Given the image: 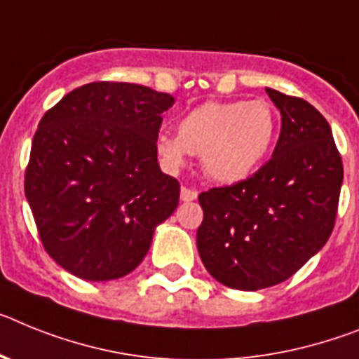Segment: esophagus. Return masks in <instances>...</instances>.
I'll list each match as a JSON object with an SVG mask.
<instances>
[{
    "label": "esophagus",
    "mask_w": 359,
    "mask_h": 359,
    "mask_svg": "<svg viewBox=\"0 0 359 359\" xmlns=\"http://www.w3.org/2000/svg\"><path fill=\"white\" fill-rule=\"evenodd\" d=\"M197 189L193 188H188V186H182V189H180V201L184 202H191L197 198Z\"/></svg>",
    "instance_id": "34e87169"
}]
</instances>
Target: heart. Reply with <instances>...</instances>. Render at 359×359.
Here are the masks:
<instances>
[{"label": "heart", "mask_w": 359, "mask_h": 359, "mask_svg": "<svg viewBox=\"0 0 359 359\" xmlns=\"http://www.w3.org/2000/svg\"><path fill=\"white\" fill-rule=\"evenodd\" d=\"M278 121L273 106L253 101H208L182 115L177 137L161 133L155 151L170 170L198 155L204 173L222 184L249 179L273 148Z\"/></svg>", "instance_id": "b5f03b06"}]
</instances>
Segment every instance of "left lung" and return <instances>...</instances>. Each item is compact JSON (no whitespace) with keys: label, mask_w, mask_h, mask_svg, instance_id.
<instances>
[{"label":"left lung","mask_w":359,"mask_h":359,"mask_svg":"<svg viewBox=\"0 0 359 359\" xmlns=\"http://www.w3.org/2000/svg\"><path fill=\"white\" fill-rule=\"evenodd\" d=\"M266 92L282 114L273 157L249 179L198 195L202 264L215 280L240 291L285 282L325 245L344 182L325 117L304 99Z\"/></svg>","instance_id":"8db88e82"}]
</instances>
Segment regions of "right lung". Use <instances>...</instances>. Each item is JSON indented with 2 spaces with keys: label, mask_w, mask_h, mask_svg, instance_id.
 <instances>
[{
  "label": "right lung",
  "mask_w": 359,
  "mask_h": 359,
  "mask_svg": "<svg viewBox=\"0 0 359 359\" xmlns=\"http://www.w3.org/2000/svg\"><path fill=\"white\" fill-rule=\"evenodd\" d=\"M175 99L142 85L99 81L43 115L25 171V195L46 253L90 282L132 273L155 227L179 205L155 141Z\"/></svg>",
  "instance_id": "obj_1"
}]
</instances>
